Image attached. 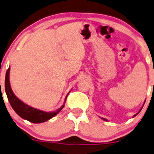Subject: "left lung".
Here are the masks:
<instances>
[{
  "instance_id": "8db88e82",
  "label": "left lung",
  "mask_w": 154,
  "mask_h": 154,
  "mask_svg": "<svg viewBox=\"0 0 154 154\" xmlns=\"http://www.w3.org/2000/svg\"><path fill=\"white\" fill-rule=\"evenodd\" d=\"M144 103H145V101H144ZM144 104H143V106H144ZM143 106H142V107H141V109H140V110H139V111H138V113H136V114H135V115H134V116H133V117H135V116H136V115H138V113H139V112H140V111H141V109H142ZM101 119H102V120H104V121H108V120H106V119H105V118H102V117H101Z\"/></svg>"
}]
</instances>
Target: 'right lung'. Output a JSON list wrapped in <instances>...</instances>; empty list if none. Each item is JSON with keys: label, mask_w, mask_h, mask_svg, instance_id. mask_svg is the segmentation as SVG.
<instances>
[{"label": "right lung", "mask_w": 154, "mask_h": 154, "mask_svg": "<svg viewBox=\"0 0 154 154\" xmlns=\"http://www.w3.org/2000/svg\"><path fill=\"white\" fill-rule=\"evenodd\" d=\"M10 68L9 67L8 70L7 71L6 73V77H5V91L6 94H7V98L9 100L10 105L13 107V110L16 111V113L19 115V117H22L24 120H26L28 121L34 123H44V122L47 121V120H50L51 118L54 117L56 115H57L59 112L62 110L65 106V101H66L67 96L68 95H68L65 97V101L64 104L57 109L56 110L53 112H46L44 110H38V109L34 108V107H31V106L28 105V104H25L22 102L17 96H16L14 93H13V90L11 89L10 83Z\"/></svg>", "instance_id": "add662e5"}]
</instances>
